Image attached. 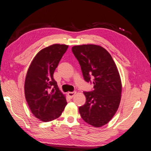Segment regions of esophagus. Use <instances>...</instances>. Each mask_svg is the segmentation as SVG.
Wrapping results in <instances>:
<instances>
[{"label": "esophagus", "mask_w": 151, "mask_h": 151, "mask_svg": "<svg viewBox=\"0 0 151 151\" xmlns=\"http://www.w3.org/2000/svg\"><path fill=\"white\" fill-rule=\"evenodd\" d=\"M76 93V91H69V92L68 93V96H69L70 97H73Z\"/></svg>", "instance_id": "1"}]
</instances>
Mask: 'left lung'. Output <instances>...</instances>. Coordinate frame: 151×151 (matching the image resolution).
I'll return each mask as SVG.
<instances>
[{"mask_svg": "<svg viewBox=\"0 0 151 151\" xmlns=\"http://www.w3.org/2000/svg\"><path fill=\"white\" fill-rule=\"evenodd\" d=\"M79 62L85 81L93 80V90L84 91L86 103L80 107L86 122L99 128L110 121L119 109L122 83L119 70L111 54L103 47L83 44L72 48Z\"/></svg>", "mask_w": 151, "mask_h": 151, "instance_id": "obj_1", "label": "left lung"}]
</instances>
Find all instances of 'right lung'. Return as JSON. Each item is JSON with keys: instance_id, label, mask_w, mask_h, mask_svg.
I'll return each instance as SVG.
<instances>
[{"instance_id": "obj_1", "label": "right lung", "mask_w": 151, "mask_h": 151, "mask_svg": "<svg viewBox=\"0 0 151 151\" xmlns=\"http://www.w3.org/2000/svg\"><path fill=\"white\" fill-rule=\"evenodd\" d=\"M68 47L55 44L41 50L27 73L26 101L34 116L44 122L60 117L67 104L65 96L54 79V73Z\"/></svg>"}]
</instances>
